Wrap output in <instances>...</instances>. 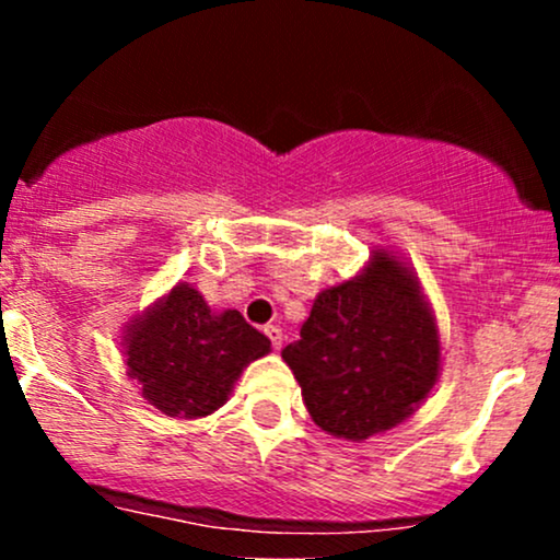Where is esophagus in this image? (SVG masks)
Masks as SVG:
<instances>
[{
	"instance_id": "1",
	"label": "esophagus",
	"mask_w": 560,
	"mask_h": 560,
	"mask_svg": "<svg viewBox=\"0 0 560 560\" xmlns=\"http://www.w3.org/2000/svg\"><path fill=\"white\" fill-rule=\"evenodd\" d=\"M266 337L271 339L273 350H281V345H284V331H281L279 326H266Z\"/></svg>"
}]
</instances>
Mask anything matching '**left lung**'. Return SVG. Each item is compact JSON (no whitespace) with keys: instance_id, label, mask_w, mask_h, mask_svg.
Masks as SVG:
<instances>
[{"instance_id":"8db88e82","label":"left lung","mask_w":560,"mask_h":560,"mask_svg":"<svg viewBox=\"0 0 560 560\" xmlns=\"http://www.w3.org/2000/svg\"><path fill=\"white\" fill-rule=\"evenodd\" d=\"M281 358L316 427L363 442L427 400L442 371V339L416 268L392 247H374L352 279L320 289Z\"/></svg>"}]
</instances>
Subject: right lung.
<instances>
[{
    "mask_svg": "<svg viewBox=\"0 0 560 560\" xmlns=\"http://www.w3.org/2000/svg\"><path fill=\"white\" fill-rule=\"evenodd\" d=\"M120 352L147 402L171 419L195 421L226 405L242 371L271 352V339L240 311H213L199 289L178 281L126 320Z\"/></svg>",
    "mask_w": 560,
    "mask_h": 560,
    "instance_id": "1",
    "label": "right lung"
}]
</instances>
